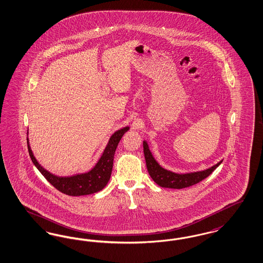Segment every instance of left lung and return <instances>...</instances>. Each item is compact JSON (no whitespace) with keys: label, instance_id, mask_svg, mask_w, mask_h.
Returning <instances> with one entry per match:
<instances>
[{"label":"left lung","instance_id":"1","mask_svg":"<svg viewBox=\"0 0 263 263\" xmlns=\"http://www.w3.org/2000/svg\"><path fill=\"white\" fill-rule=\"evenodd\" d=\"M144 146V154L146 158L147 171L149 176L158 184V186L163 188H171V189H183L195 184H198L203 179L210 176V174L215 170L216 167L219 166L222 160L217 164L213 165L212 167L193 173H186V174H177L174 172L168 171L166 169L162 168L156 159L153 157L152 153L149 152L147 147V142L143 143Z\"/></svg>","mask_w":263,"mask_h":263}]
</instances>
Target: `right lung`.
Here are the masks:
<instances>
[{"instance_id": "add662e5", "label": "right lung", "mask_w": 263, "mask_h": 263, "mask_svg": "<svg viewBox=\"0 0 263 263\" xmlns=\"http://www.w3.org/2000/svg\"><path fill=\"white\" fill-rule=\"evenodd\" d=\"M129 130V127H124L110 137L107 146L105 147L103 156L99 159L98 163L95 165L94 168L91 171L78 174L71 177H58L48 172L46 169L38 163L36 158H34L31 148L29 147V142L27 138V146L29 156L31 158L32 162L35 166L42 173L43 176L51 183L53 187L65 195L77 197L85 196L97 193L104 189L107 184L111 175V170L114 165V157L116 153V147L120 141V139L124 135V133Z\"/></svg>"}]
</instances>
